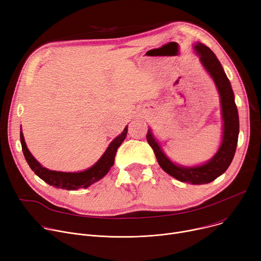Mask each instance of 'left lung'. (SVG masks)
<instances>
[{"label": "left lung", "mask_w": 261, "mask_h": 261, "mask_svg": "<svg viewBox=\"0 0 261 261\" xmlns=\"http://www.w3.org/2000/svg\"><path fill=\"white\" fill-rule=\"evenodd\" d=\"M193 49L198 55L201 65L215 83L219 94L222 117V140L218 150L210 160L202 164L186 166L177 164L170 159L150 128L147 130L146 139L154 149L157 161L165 173L181 182H188L191 185H205L221 176L234 158L239 135V117L231 83L216 55L200 42H196L193 45Z\"/></svg>", "instance_id": "left-lung-1"}]
</instances>
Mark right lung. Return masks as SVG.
Here are the masks:
<instances>
[{"label":"right lung","instance_id":"1","mask_svg":"<svg viewBox=\"0 0 261 261\" xmlns=\"http://www.w3.org/2000/svg\"><path fill=\"white\" fill-rule=\"evenodd\" d=\"M127 135V125L125 126L124 130L122 132L119 136H117L115 139L107 146L104 154L100 157V159L89 168L81 172H57L51 171L48 168L44 167L29 151L24 135L21 128L20 132V139L22 144V150L24 157L30 166V168L35 172V174L40 177L43 181L48 183L49 186H53L58 189H63L67 191H75L79 189H86L90 187L93 183L102 179L107 173L110 172L111 167L114 165L115 156L118 147L121 143L124 141Z\"/></svg>","mask_w":261,"mask_h":261}]
</instances>
